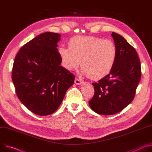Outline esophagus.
I'll return each mask as SVG.
<instances>
[{"label": "esophagus", "mask_w": 152, "mask_h": 152, "mask_svg": "<svg viewBox=\"0 0 152 152\" xmlns=\"http://www.w3.org/2000/svg\"><path fill=\"white\" fill-rule=\"evenodd\" d=\"M83 82V80H80V79H78V78H75V83L76 84V85H81V83Z\"/></svg>", "instance_id": "obj_1"}]
</instances>
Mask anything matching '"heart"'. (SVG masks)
Instances as JSON below:
<instances>
[{
  "instance_id": "1",
  "label": "heart",
  "mask_w": 152,
  "mask_h": 152,
  "mask_svg": "<svg viewBox=\"0 0 152 152\" xmlns=\"http://www.w3.org/2000/svg\"><path fill=\"white\" fill-rule=\"evenodd\" d=\"M68 48L60 46L58 52L61 65L71 71L79 66L82 72L93 80L106 76L115 63L117 50L114 43L94 36H77L70 39Z\"/></svg>"
}]
</instances>
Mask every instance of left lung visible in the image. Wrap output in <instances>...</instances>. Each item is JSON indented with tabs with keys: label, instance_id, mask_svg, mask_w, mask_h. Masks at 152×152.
Segmentation results:
<instances>
[{
	"label": "left lung",
	"instance_id": "8db88e82",
	"mask_svg": "<svg viewBox=\"0 0 152 152\" xmlns=\"http://www.w3.org/2000/svg\"><path fill=\"white\" fill-rule=\"evenodd\" d=\"M111 35L117 50L115 63L108 75L92 83L95 93L89 102L95 112L104 115L118 113L132 102L141 76L135 49L118 34Z\"/></svg>",
	"mask_w": 152,
	"mask_h": 152
}]
</instances>
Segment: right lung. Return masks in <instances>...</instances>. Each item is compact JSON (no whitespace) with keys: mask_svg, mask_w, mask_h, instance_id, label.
<instances>
[{"mask_svg":"<svg viewBox=\"0 0 152 152\" xmlns=\"http://www.w3.org/2000/svg\"><path fill=\"white\" fill-rule=\"evenodd\" d=\"M60 34L44 32L23 45L14 59L12 80L20 102L32 112H55L75 76L60 66L57 42Z\"/></svg>","mask_w":152,"mask_h":152,"instance_id":"obj_1","label":"right lung"}]
</instances>
